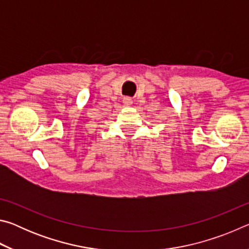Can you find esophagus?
Returning <instances> with one entry per match:
<instances>
[{
	"label": "esophagus",
	"instance_id": "esophagus-1",
	"mask_svg": "<svg viewBox=\"0 0 249 249\" xmlns=\"http://www.w3.org/2000/svg\"><path fill=\"white\" fill-rule=\"evenodd\" d=\"M123 104L125 107H130V105L133 104V100L130 98H124L123 99Z\"/></svg>",
	"mask_w": 249,
	"mask_h": 249
}]
</instances>
